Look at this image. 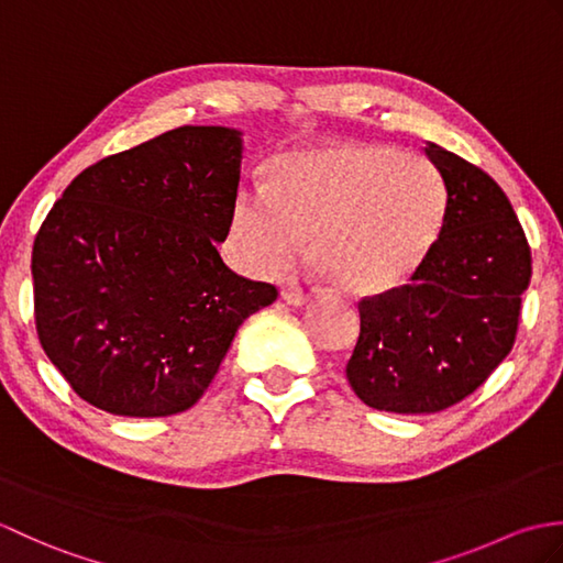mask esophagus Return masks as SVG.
<instances>
[{
	"label": "esophagus",
	"mask_w": 563,
	"mask_h": 563,
	"mask_svg": "<svg viewBox=\"0 0 563 563\" xmlns=\"http://www.w3.org/2000/svg\"><path fill=\"white\" fill-rule=\"evenodd\" d=\"M283 300L288 305H305L307 302V295L302 288H285L283 290Z\"/></svg>",
	"instance_id": "34e87169"
}]
</instances>
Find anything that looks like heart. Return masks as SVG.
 Here are the masks:
<instances>
[{
  "instance_id": "heart-1",
  "label": "heart",
  "mask_w": 563,
  "mask_h": 563,
  "mask_svg": "<svg viewBox=\"0 0 563 563\" xmlns=\"http://www.w3.org/2000/svg\"><path fill=\"white\" fill-rule=\"evenodd\" d=\"M445 214V186L423 157L379 145L336 142L285 152L268 186L239 196L232 234L244 268L290 266L300 239L336 290L377 295L421 266Z\"/></svg>"
}]
</instances>
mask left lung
Wrapping results in <instances>:
<instances>
[{
    "label": "left lung",
    "instance_id": "8db88e82",
    "mask_svg": "<svg viewBox=\"0 0 563 563\" xmlns=\"http://www.w3.org/2000/svg\"><path fill=\"white\" fill-rule=\"evenodd\" d=\"M445 184L433 246L406 285L357 302L353 391L377 411L435 413L482 387L516 343L530 244L492 176L433 142Z\"/></svg>",
    "mask_w": 563,
    "mask_h": 563
}]
</instances>
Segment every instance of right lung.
Returning <instances> with one entry per match:
<instances>
[{"instance_id": "add662e5", "label": "right lung", "mask_w": 563, "mask_h": 563, "mask_svg": "<svg viewBox=\"0 0 563 563\" xmlns=\"http://www.w3.org/2000/svg\"><path fill=\"white\" fill-rule=\"evenodd\" d=\"M239 176L236 130L184 125L65 188L33 242V317L77 397L115 416L181 413L208 391L242 321L278 297L218 251Z\"/></svg>"}]
</instances>
